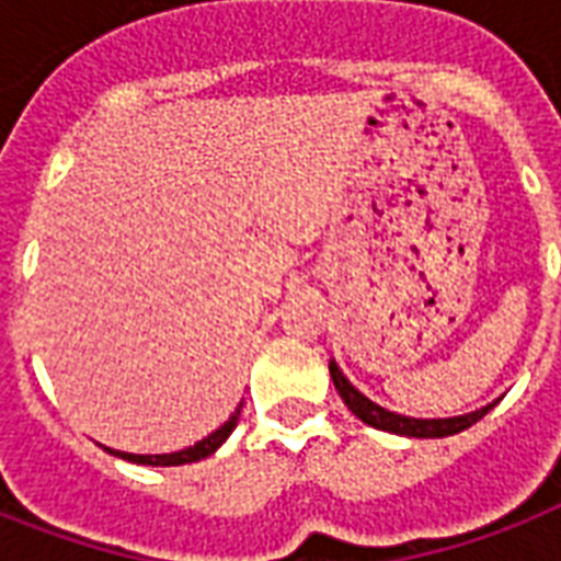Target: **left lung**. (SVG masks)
<instances>
[{
  "label": "left lung",
  "instance_id": "left-lung-1",
  "mask_svg": "<svg viewBox=\"0 0 561 561\" xmlns=\"http://www.w3.org/2000/svg\"><path fill=\"white\" fill-rule=\"evenodd\" d=\"M329 373H332V381L334 387H337V392H341L343 404H346L360 422H367V425L378 427V431H387V434L416 436V439H439V436L460 434V431L471 427L474 422H480V419L486 416L489 410L497 404V401H492V404L474 410V413H462V416L451 419L401 416V413H392V410L381 408V404H375L373 399H367L360 390H355L350 378L341 373V367H337L334 360H329Z\"/></svg>",
  "mask_w": 561,
  "mask_h": 561
}]
</instances>
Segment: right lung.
Masks as SVG:
<instances>
[{"instance_id": "obj_1", "label": "right lung", "mask_w": 561, "mask_h": 561, "mask_svg": "<svg viewBox=\"0 0 561 561\" xmlns=\"http://www.w3.org/2000/svg\"><path fill=\"white\" fill-rule=\"evenodd\" d=\"M241 408H244V401L238 404L236 413L224 422V425L215 431V434H209L206 439H201V443H194L192 448H183V451H174V454H127V451H116V448H107L113 457H122V460H130V462H139V466H183V462H197L203 460V457H209V454H215L220 448V445L227 443V436L236 431L238 425V416H241Z\"/></svg>"}]
</instances>
